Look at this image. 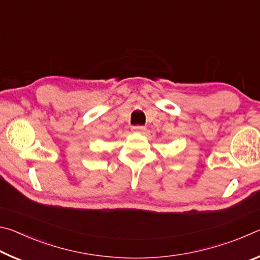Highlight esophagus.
Listing matches in <instances>:
<instances>
[{"mask_svg":"<svg viewBox=\"0 0 260 260\" xmlns=\"http://www.w3.org/2000/svg\"><path fill=\"white\" fill-rule=\"evenodd\" d=\"M132 131L134 132V133H144V131H146V127L142 126V125H135L132 127Z\"/></svg>","mask_w":260,"mask_h":260,"instance_id":"esophagus-1","label":"esophagus"}]
</instances>
